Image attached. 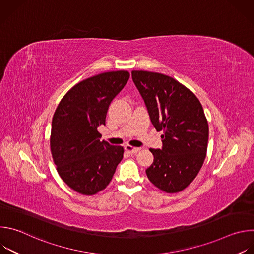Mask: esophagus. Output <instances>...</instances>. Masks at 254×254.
Returning <instances> with one entry per match:
<instances>
[{"instance_id": "esophagus-1", "label": "esophagus", "mask_w": 254, "mask_h": 254, "mask_svg": "<svg viewBox=\"0 0 254 254\" xmlns=\"http://www.w3.org/2000/svg\"><path fill=\"white\" fill-rule=\"evenodd\" d=\"M125 150L129 154H136L137 152L140 151V148H135V147H131V146L127 144V146L125 147Z\"/></svg>"}]
</instances>
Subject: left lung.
I'll return each mask as SVG.
<instances>
[{"label":"left lung","mask_w":254,"mask_h":254,"mask_svg":"<svg viewBox=\"0 0 254 254\" xmlns=\"http://www.w3.org/2000/svg\"><path fill=\"white\" fill-rule=\"evenodd\" d=\"M139 91L158 131L162 149H150L153 164L146 170L151 182L167 193L187 188L206 158L209 127L196 95L176 79L157 72L133 70Z\"/></svg>","instance_id":"8db88e82"}]
</instances>
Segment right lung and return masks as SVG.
Instances as JSON below:
<instances>
[{
    "mask_svg": "<svg viewBox=\"0 0 254 254\" xmlns=\"http://www.w3.org/2000/svg\"><path fill=\"white\" fill-rule=\"evenodd\" d=\"M129 78L127 71L89 77L61 99L52 119L50 149L57 172L77 193L94 195L106 188L124 157V148L100 140L113 99Z\"/></svg>",
    "mask_w": 254,
    "mask_h": 254,
    "instance_id": "right-lung-1",
    "label": "right lung"
}]
</instances>
